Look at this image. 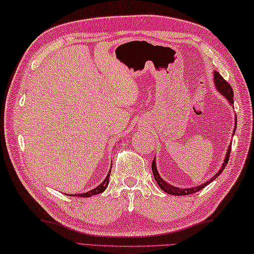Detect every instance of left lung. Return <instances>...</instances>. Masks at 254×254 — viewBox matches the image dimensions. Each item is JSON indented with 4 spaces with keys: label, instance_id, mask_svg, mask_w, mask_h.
Returning a JSON list of instances; mask_svg holds the SVG:
<instances>
[{
    "label": "left lung",
    "instance_id": "1",
    "mask_svg": "<svg viewBox=\"0 0 254 254\" xmlns=\"http://www.w3.org/2000/svg\"><path fill=\"white\" fill-rule=\"evenodd\" d=\"M213 80H214V84H215V88L216 90L219 91L222 96H223L226 100L229 101L230 105H233V90L232 88H231L230 84L225 81V80L221 77V74L217 72V71H214V73H213ZM235 128H237V117H235V125H234V130L235 131ZM230 153H231V145L229 146L228 150H226V155H225V158H224V162L222 164L221 168L219 170V172L216 173V174L212 177L211 180H208L205 183H203L201 185H197V186H193V188H188V189H181V188H176V186H173L171 184H168L166 181H164L161 175H159V173L157 171V166H156V159L154 158L153 164H152V170H153V174L155 177V181L157 182V184L159 188H161L164 192H166L168 194H172V195H176V196H182V195H189V194H193V193H196L198 190H201L202 189L205 188L206 185H208L211 183V182L214 181L217 176H220V174L226 166V164L229 162V157H230Z\"/></svg>",
    "mask_w": 254,
    "mask_h": 254
}]
</instances>
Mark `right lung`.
<instances>
[{"mask_svg":"<svg viewBox=\"0 0 254 254\" xmlns=\"http://www.w3.org/2000/svg\"><path fill=\"white\" fill-rule=\"evenodd\" d=\"M110 173H111V170H109V173L107 174L106 179L104 180V182H102L101 184H99L97 186V188L92 189L90 190H88V192L86 193H81V194H74V195H71V196H78V197H90L92 196V195H97V194H100L104 192V190L107 189V186H108L109 184V176H110Z\"/></svg>","mask_w":254,"mask_h":254,"instance_id":"1","label":"right lung"}]
</instances>
